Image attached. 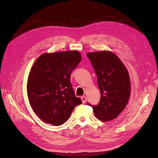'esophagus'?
Here are the masks:
<instances>
[{"label":"esophagus","mask_w":158,"mask_h":158,"mask_svg":"<svg viewBox=\"0 0 158 158\" xmlns=\"http://www.w3.org/2000/svg\"><path fill=\"white\" fill-rule=\"evenodd\" d=\"M81 99H82L83 103H85V102H86L87 99H86V97H85V96H82V97H81Z\"/></svg>","instance_id":"34e87169"}]
</instances>
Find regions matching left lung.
I'll return each mask as SVG.
<instances>
[{
  "label": "left lung",
  "instance_id": "1",
  "mask_svg": "<svg viewBox=\"0 0 158 158\" xmlns=\"http://www.w3.org/2000/svg\"><path fill=\"white\" fill-rule=\"evenodd\" d=\"M87 56L97 75L101 94L98 105L92 106L94 113L100 121H111L123 111L130 98L131 81L128 70L111 51L91 52Z\"/></svg>",
  "mask_w": 158,
  "mask_h": 158
}]
</instances>
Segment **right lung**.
<instances>
[{"label":"right lung","instance_id":"1","mask_svg":"<svg viewBox=\"0 0 158 158\" xmlns=\"http://www.w3.org/2000/svg\"><path fill=\"white\" fill-rule=\"evenodd\" d=\"M81 59L80 52L67 51L45 52L35 61L28 76L27 94L32 109L43 121L63 125L82 103L70 81Z\"/></svg>","mask_w":158,"mask_h":158}]
</instances>
